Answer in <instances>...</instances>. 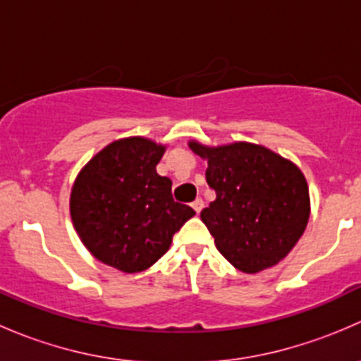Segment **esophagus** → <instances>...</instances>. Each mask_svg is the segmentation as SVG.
<instances>
[{
    "mask_svg": "<svg viewBox=\"0 0 361 361\" xmlns=\"http://www.w3.org/2000/svg\"><path fill=\"white\" fill-rule=\"evenodd\" d=\"M192 207H194L195 213L199 214L202 211V207H204V201H202V199H195V201L192 202Z\"/></svg>",
    "mask_w": 361,
    "mask_h": 361,
    "instance_id": "1",
    "label": "esophagus"
}]
</instances>
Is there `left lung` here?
<instances>
[{
  "mask_svg": "<svg viewBox=\"0 0 361 361\" xmlns=\"http://www.w3.org/2000/svg\"><path fill=\"white\" fill-rule=\"evenodd\" d=\"M190 148L207 160L206 181L216 192L201 220L218 251L248 274L283 260L309 220V190L300 169L260 145L209 148L190 141Z\"/></svg>",
  "mask_w": 361,
  "mask_h": 361,
  "instance_id": "left-lung-1",
  "label": "left lung"
}]
</instances>
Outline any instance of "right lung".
Instances as JSON below:
<instances>
[{"mask_svg":"<svg viewBox=\"0 0 361 361\" xmlns=\"http://www.w3.org/2000/svg\"><path fill=\"white\" fill-rule=\"evenodd\" d=\"M166 147L145 137L113 141L76 178L71 220L85 248L122 272H141L169 250L195 214L174 202L171 180L157 174Z\"/></svg>","mask_w":361,"mask_h":361,"instance_id":"1","label":"right lung"}]
</instances>
